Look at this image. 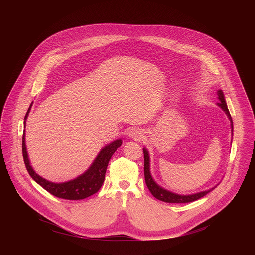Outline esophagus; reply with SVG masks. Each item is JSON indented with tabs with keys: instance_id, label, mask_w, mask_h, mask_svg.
<instances>
[{
	"instance_id": "34e87169",
	"label": "esophagus",
	"mask_w": 255,
	"mask_h": 255,
	"mask_svg": "<svg viewBox=\"0 0 255 255\" xmlns=\"http://www.w3.org/2000/svg\"><path fill=\"white\" fill-rule=\"evenodd\" d=\"M143 136H144V134L140 129H132L129 132V137L136 139V140H140L141 138H143Z\"/></svg>"
}]
</instances>
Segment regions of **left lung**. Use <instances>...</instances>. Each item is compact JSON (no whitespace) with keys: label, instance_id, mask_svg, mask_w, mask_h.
<instances>
[{"label":"left lung","instance_id":"8db88e82","mask_svg":"<svg viewBox=\"0 0 255 255\" xmlns=\"http://www.w3.org/2000/svg\"><path fill=\"white\" fill-rule=\"evenodd\" d=\"M218 100H219V102L217 103V106L222 109V110L225 112V114L227 115L228 119L230 120L231 135L233 137V121H232L231 115L229 113L228 107H227V104H226V100H225V97H224V93L222 92V90L218 91ZM231 143H232V139H231ZM143 153H144L145 183H146V186L149 189L150 193L153 195V197L156 198L159 201L166 202V203H190V202H194V201L206 196L208 193L213 191L218 186V184H217L216 186H214L213 188H211L209 190L202 191V192L195 193V194H191V195H180V194H176V193H173L171 191H168V190L162 188L161 186H159L154 180V178L151 174V170H150V155H149V151L146 149V147L143 148Z\"/></svg>","mask_w":255,"mask_h":255}]
</instances>
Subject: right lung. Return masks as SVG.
Segmentation results:
<instances>
[{
  "instance_id": "1",
  "label": "right lung",
  "mask_w": 255,
  "mask_h": 255,
  "mask_svg": "<svg viewBox=\"0 0 255 255\" xmlns=\"http://www.w3.org/2000/svg\"><path fill=\"white\" fill-rule=\"evenodd\" d=\"M32 104L33 102L31 103L28 111L26 113V116L24 118V127L26 126V120L30 113ZM121 145H122L121 138L116 139L111 143L105 145V146L100 150L96 158L94 159L93 163L84 173L80 174L74 179L63 181V183H53V181L45 179L44 177L40 176L38 173H36V171L33 169L30 163L27 148H26L25 131L23 133V139H22V151H23L24 162L30 176L44 190H46L48 193H50L51 195L57 198H61L65 200H83L96 194L101 189L105 179L108 163L110 161L112 155L121 146Z\"/></svg>"
}]
</instances>
